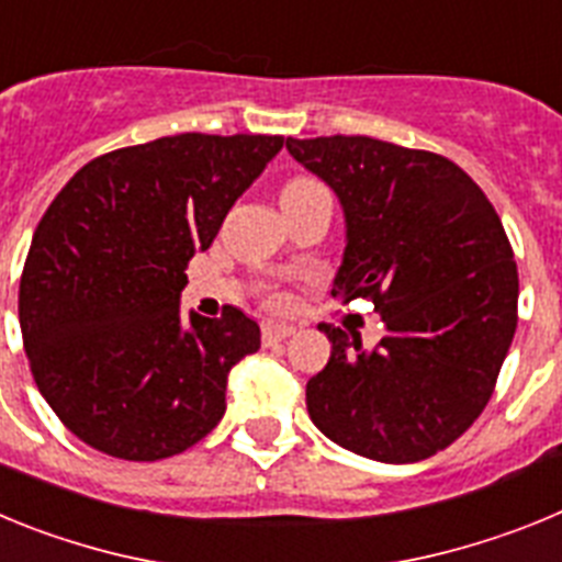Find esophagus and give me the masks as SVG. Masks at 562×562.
<instances>
[{
  "label": "esophagus",
  "mask_w": 562,
  "mask_h": 562,
  "mask_svg": "<svg viewBox=\"0 0 562 562\" xmlns=\"http://www.w3.org/2000/svg\"><path fill=\"white\" fill-rule=\"evenodd\" d=\"M295 335V326L290 324H278V321H267L265 326H261V340H265V346H272V342H281L286 340V337Z\"/></svg>",
  "instance_id": "esophagus-1"
}]
</instances>
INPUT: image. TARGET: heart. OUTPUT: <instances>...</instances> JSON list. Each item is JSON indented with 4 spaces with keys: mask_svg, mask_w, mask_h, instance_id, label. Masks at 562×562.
Listing matches in <instances>:
<instances>
[{
    "mask_svg": "<svg viewBox=\"0 0 562 562\" xmlns=\"http://www.w3.org/2000/svg\"><path fill=\"white\" fill-rule=\"evenodd\" d=\"M306 182L310 180H295V182H290V186H306Z\"/></svg>",
    "mask_w": 562,
    "mask_h": 562,
    "instance_id": "b5f03b06",
    "label": "heart"
}]
</instances>
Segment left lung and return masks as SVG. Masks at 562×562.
<instances>
[{"mask_svg": "<svg viewBox=\"0 0 562 562\" xmlns=\"http://www.w3.org/2000/svg\"><path fill=\"white\" fill-rule=\"evenodd\" d=\"M335 191L346 247L331 297H371L382 337L321 324L331 357L306 382L315 428L340 448L411 464L484 411L518 326V267L498 213L456 162L374 137H286Z\"/></svg>", "mask_w": 562, "mask_h": 562, "instance_id": "left-lung-1", "label": "left lung"}]
</instances>
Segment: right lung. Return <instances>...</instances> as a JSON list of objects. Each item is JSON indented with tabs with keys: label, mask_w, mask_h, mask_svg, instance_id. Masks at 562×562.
<instances>
[{
	"label": "right lung",
	"mask_w": 562,
	"mask_h": 562,
	"mask_svg": "<svg viewBox=\"0 0 562 562\" xmlns=\"http://www.w3.org/2000/svg\"><path fill=\"white\" fill-rule=\"evenodd\" d=\"M284 146L276 134H177L109 151L33 233L19 324L47 405L89 448L177 456L225 416L227 374L261 346L252 317L180 315L193 252Z\"/></svg>",
	"instance_id": "right-lung-1"
}]
</instances>
